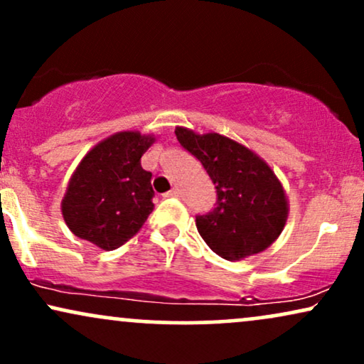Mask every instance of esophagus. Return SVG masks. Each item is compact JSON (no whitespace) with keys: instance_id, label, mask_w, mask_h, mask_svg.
Instances as JSON below:
<instances>
[{"instance_id":"1","label":"esophagus","mask_w":364,"mask_h":364,"mask_svg":"<svg viewBox=\"0 0 364 364\" xmlns=\"http://www.w3.org/2000/svg\"><path fill=\"white\" fill-rule=\"evenodd\" d=\"M179 195H181V191H179L178 190V188H173V190H171V191H168V193H166L164 196H173V198H178V196Z\"/></svg>"}]
</instances>
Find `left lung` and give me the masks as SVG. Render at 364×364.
<instances>
[{
  "instance_id": "1",
  "label": "left lung",
  "mask_w": 364,
  "mask_h": 364,
  "mask_svg": "<svg viewBox=\"0 0 364 364\" xmlns=\"http://www.w3.org/2000/svg\"><path fill=\"white\" fill-rule=\"evenodd\" d=\"M179 144L202 162L217 190V207L196 217V229L212 252L243 260L281 236L289 200L274 169L236 140L219 133L176 127Z\"/></svg>"
}]
</instances>
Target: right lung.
<instances>
[{"instance_id":"add662e5","label":"right lung","mask_w":364,"mask_h":364,"mask_svg":"<svg viewBox=\"0 0 364 364\" xmlns=\"http://www.w3.org/2000/svg\"><path fill=\"white\" fill-rule=\"evenodd\" d=\"M156 135L118 132L94 145L73 171L61 214L75 236L111 252L140 231L152 203V173L140 159Z\"/></svg>"}]
</instances>
